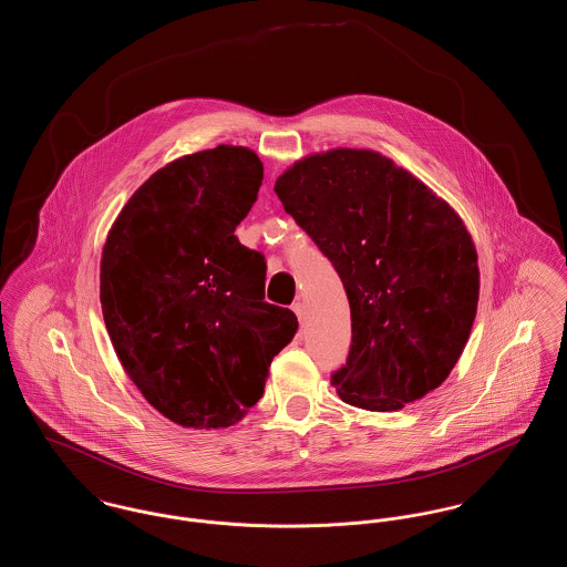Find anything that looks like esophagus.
Returning a JSON list of instances; mask_svg holds the SVG:
<instances>
[{
  "mask_svg": "<svg viewBox=\"0 0 567 567\" xmlns=\"http://www.w3.org/2000/svg\"><path fill=\"white\" fill-rule=\"evenodd\" d=\"M293 312L297 315V321H299V324L306 323V306H303V303H299V301H297L296 306H293Z\"/></svg>",
  "mask_w": 567,
  "mask_h": 567,
  "instance_id": "esophagus-1",
  "label": "esophagus"
}]
</instances>
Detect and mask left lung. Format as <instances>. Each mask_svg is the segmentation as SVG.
Wrapping results in <instances>:
<instances>
[{
    "label": "left lung",
    "mask_w": 567,
    "mask_h": 567,
    "mask_svg": "<svg viewBox=\"0 0 567 567\" xmlns=\"http://www.w3.org/2000/svg\"><path fill=\"white\" fill-rule=\"evenodd\" d=\"M274 190L347 289L340 400L395 412L437 389L470 340L481 293L478 252L455 208L370 148L310 153Z\"/></svg>",
    "instance_id": "obj_1"
}]
</instances>
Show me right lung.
I'll list each match as a JSON object with an SVG mask.
<instances>
[{"mask_svg":"<svg viewBox=\"0 0 567 567\" xmlns=\"http://www.w3.org/2000/svg\"><path fill=\"white\" fill-rule=\"evenodd\" d=\"M261 181L264 163L246 146L178 157L127 199L102 250L114 352L144 400L181 427L240 423L296 336V315L264 301V255L234 236Z\"/></svg>","mask_w":567,"mask_h":567,"instance_id":"obj_1","label":"right lung"}]
</instances>
